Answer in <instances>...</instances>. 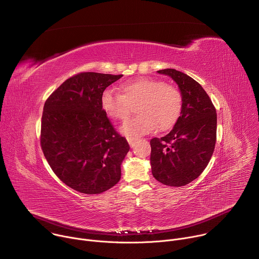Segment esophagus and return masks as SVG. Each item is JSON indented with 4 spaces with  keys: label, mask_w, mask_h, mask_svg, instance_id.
Returning a JSON list of instances; mask_svg holds the SVG:
<instances>
[{
    "label": "esophagus",
    "mask_w": 259,
    "mask_h": 259,
    "mask_svg": "<svg viewBox=\"0 0 259 259\" xmlns=\"http://www.w3.org/2000/svg\"><path fill=\"white\" fill-rule=\"evenodd\" d=\"M127 140H128V142H129L130 146H131V147H133V146H134V144H135V139H134V138H127Z\"/></svg>",
    "instance_id": "34e87169"
}]
</instances>
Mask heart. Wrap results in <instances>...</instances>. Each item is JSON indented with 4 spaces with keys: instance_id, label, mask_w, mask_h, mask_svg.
Returning <instances> with one entry per match:
<instances>
[{
    "instance_id": "1",
    "label": "heart",
    "mask_w": 259,
    "mask_h": 259,
    "mask_svg": "<svg viewBox=\"0 0 259 259\" xmlns=\"http://www.w3.org/2000/svg\"><path fill=\"white\" fill-rule=\"evenodd\" d=\"M121 93L105 90L100 99L103 112L114 120L125 121L137 104L138 116L127 121L121 128L128 138H138L152 132L171 128L182 109V95L177 88L153 78H138L120 86Z\"/></svg>"
}]
</instances>
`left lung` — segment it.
<instances>
[{
	"label": "left lung",
	"mask_w": 259,
	"mask_h": 259,
	"mask_svg": "<svg viewBox=\"0 0 259 259\" xmlns=\"http://www.w3.org/2000/svg\"><path fill=\"white\" fill-rule=\"evenodd\" d=\"M158 72L177 83L182 109L167 135L151 139L152 173L165 186L178 188L198 178L207 167L216 143L217 115L209 95L193 78L173 68Z\"/></svg>",
	"instance_id": "obj_1"
}]
</instances>
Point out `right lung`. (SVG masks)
I'll list each match as a JSON object with an SVG mask.
<instances>
[{
    "label": "right lung",
    "mask_w": 259,
    "mask_h": 259,
    "mask_svg": "<svg viewBox=\"0 0 259 259\" xmlns=\"http://www.w3.org/2000/svg\"><path fill=\"white\" fill-rule=\"evenodd\" d=\"M122 77L83 71L65 80L45 102L43 154L55 175L82 194H101L121 178L130 146L103 112L100 99Z\"/></svg>",
    "instance_id": "add662e5"
}]
</instances>
